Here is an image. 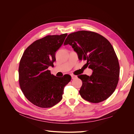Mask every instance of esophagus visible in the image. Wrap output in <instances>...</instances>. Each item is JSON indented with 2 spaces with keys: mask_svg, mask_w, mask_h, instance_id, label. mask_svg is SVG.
<instances>
[{
  "mask_svg": "<svg viewBox=\"0 0 134 134\" xmlns=\"http://www.w3.org/2000/svg\"><path fill=\"white\" fill-rule=\"evenodd\" d=\"M71 78H72V79H75V78H76V77H77L76 75H72V74H71Z\"/></svg>",
  "mask_w": 134,
  "mask_h": 134,
  "instance_id": "34e87169",
  "label": "esophagus"
}]
</instances>
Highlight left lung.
I'll use <instances>...</instances> for the list:
<instances>
[{
  "mask_svg": "<svg viewBox=\"0 0 134 134\" xmlns=\"http://www.w3.org/2000/svg\"><path fill=\"white\" fill-rule=\"evenodd\" d=\"M70 44L80 60H87L91 76L78 75L82 81L79 94L92 103L107 99L115 91L119 82L120 66L112 44L95 32L79 31L68 36L64 44Z\"/></svg>",
  "mask_w": 134,
  "mask_h": 134,
  "instance_id": "8db88e82",
  "label": "left lung"
}]
</instances>
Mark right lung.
<instances>
[{
    "mask_svg": "<svg viewBox=\"0 0 134 134\" xmlns=\"http://www.w3.org/2000/svg\"><path fill=\"white\" fill-rule=\"evenodd\" d=\"M66 36L49 35L36 40L26 48L20 61V87L27 99L39 107L49 108L59 103L64 87L71 80L69 75L59 78L48 70Z\"/></svg>",
    "mask_w": 134,
    "mask_h": 134,
    "instance_id": "obj_1",
    "label": "right lung"
}]
</instances>
